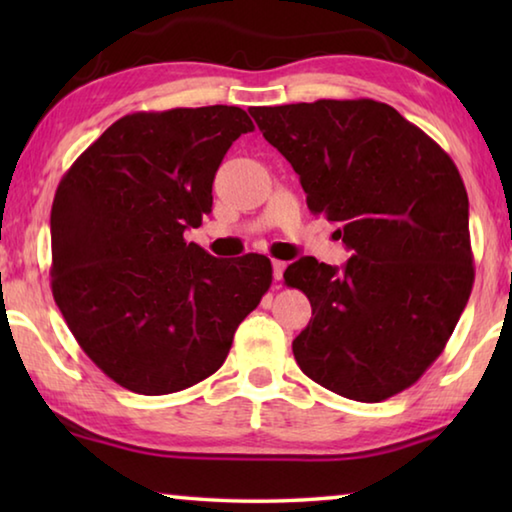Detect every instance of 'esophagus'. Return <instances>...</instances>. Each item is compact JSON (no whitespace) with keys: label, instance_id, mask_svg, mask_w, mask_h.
<instances>
[{"label":"esophagus","instance_id":"esophagus-1","mask_svg":"<svg viewBox=\"0 0 512 512\" xmlns=\"http://www.w3.org/2000/svg\"><path fill=\"white\" fill-rule=\"evenodd\" d=\"M284 271H287V262H280V259H273V277L277 282L282 280Z\"/></svg>","mask_w":512,"mask_h":512}]
</instances>
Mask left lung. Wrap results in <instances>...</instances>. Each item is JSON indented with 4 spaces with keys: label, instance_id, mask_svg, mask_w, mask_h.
<instances>
[{
    "label": "left lung",
    "instance_id": "8db88e82",
    "mask_svg": "<svg viewBox=\"0 0 512 512\" xmlns=\"http://www.w3.org/2000/svg\"><path fill=\"white\" fill-rule=\"evenodd\" d=\"M300 176L311 214L352 250L302 257L284 282L311 302L293 341L300 370L357 402L388 400L440 357L472 293L467 192L454 160L395 108L318 99L250 108Z\"/></svg>",
    "mask_w": 512,
    "mask_h": 512
}]
</instances>
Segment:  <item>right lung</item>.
<instances>
[{"label": "right lung", "instance_id": "right-lung-1", "mask_svg": "<svg viewBox=\"0 0 512 512\" xmlns=\"http://www.w3.org/2000/svg\"><path fill=\"white\" fill-rule=\"evenodd\" d=\"M253 121L237 106L133 112L60 180L51 293L83 352L140 395L214 375L271 287V259H216L185 230L212 212L223 155Z\"/></svg>", "mask_w": 512, "mask_h": 512}]
</instances>
